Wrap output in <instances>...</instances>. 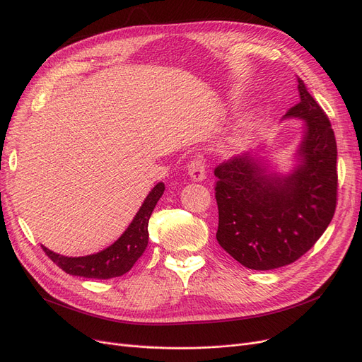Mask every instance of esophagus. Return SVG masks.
I'll return each mask as SVG.
<instances>
[{
    "label": "esophagus",
    "mask_w": 362,
    "mask_h": 362,
    "mask_svg": "<svg viewBox=\"0 0 362 362\" xmlns=\"http://www.w3.org/2000/svg\"><path fill=\"white\" fill-rule=\"evenodd\" d=\"M187 170L193 181H203L206 178V163L203 156H200V154L194 156V159L188 163Z\"/></svg>",
    "instance_id": "obj_1"
}]
</instances>
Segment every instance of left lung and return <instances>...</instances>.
Listing matches in <instances>:
<instances>
[{
  "label": "left lung",
  "mask_w": 362,
  "mask_h": 362,
  "mask_svg": "<svg viewBox=\"0 0 362 362\" xmlns=\"http://www.w3.org/2000/svg\"><path fill=\"white\" fill-rule=\"evenodd\" d=\"M299 103L284 117L305 120L299 165L271 174L253 154L215 168L219 246L250 269L295 262L333 219L337 203V146L329 117L298 78Z\"/></svg>",
  "instance_id": "obj_1"
}]
</instances>
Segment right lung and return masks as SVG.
Returning <instances> with one entry per match:
<instances>
[{
  "label": "right lung",
  "instance_id": "add662e5",
  "mask_svg": "<svg viewBox=\"0 0 362 362\" xmlns=\"http://www.w3.org/2000/svg\"><path fill=\"white\" fill-rule=\"evenodd\" d=\"M163 192V182L154 185L125 233L105 250L78 257L63 256L51 252L44 246L42 250L59 268L71 275H79V277L97 280L120 277V275L128 272L134 267V264L139 261V257L144 253L148 243V219Z\"/></svg>",
  "mask_w": 362,
  "mask_h": 362
}]
</instances>
